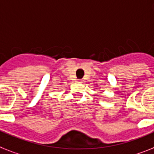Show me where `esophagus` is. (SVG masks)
I'll use <instances>...</instances> for the list:
<instances>
[{
  "instance_id": "1",
  "label": "esophagus",
  "mask_w": 154,
  "mask_h": 154,
  "mask_svg": "<svg viewBox=\"0 0 154 154\" xmlns=\"http://www.w3.org/2000/svg\"><path fill=\"white\" fill-rule=\"evenodd\" d=\"M77 82H79V83H81V82H82V79H78L77 80Z\"/></svg>"
}]
</instances>
